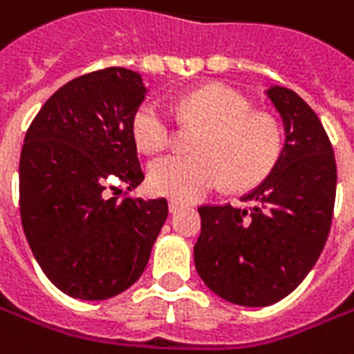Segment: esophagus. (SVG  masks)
I'll return each instance as SVG.
<instances>
[{"label": "esophagus", "mask_w": 354, "mask_h": 354, "mask_svg": "<svg viewBox=\"0 0 354 354\" xmlns=\"http://www.w3.org/2000/svg\"><path fill=\"white\" fill-rule=\"evenodd\" d=\"M168 207H170V212H172V214H176L178 209H182V207H184V203L178 200H170L168 201Z\"/></svg>", "instance_id": "obj_1"}]
</instances>
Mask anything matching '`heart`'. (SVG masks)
Listing matches in <instances>:
<instances>
[{"label":"heart","instance_id":"obj_1","mask_svg":"<svg viewBox=\"0 0 354 354\" xmlns=\"http://www.w3.org/2000/svg\"><path fill=\"white\" fill-rule=\"evenodd\" d=\"M184 127L201 129L192 145L196 156H165L149 168L156 194L194 201L219 188L249 189L268 176L282 151V131L266 113L225 86H205L174 105ZM131 133L142 153L166 151L174 140V119L156 100H145L131 119Z\"/></svg>","mask_w":354,"mask_h":354}]
</instances>
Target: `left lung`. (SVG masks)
Here are the masks:
<instances>
[{
	"label": "left lung",
	"mask_w": 354,
	"mask_h": 354,
	"mask_svg": "<svg viewBox=\"0 0 354 354\" xmlns=\"http://www.w3.org/2000/svg\"><path fill=\"white\" fill-rule=\"evenodd\" d=\"M266 95L284 123L274 168L241 200L250 207L201 205L194 247L200 278L237 306H272L299 286L331 229L337 165L319 117L298 93L272 86Z\"/></svg>",
	"instance_id": "1"
}]
</instances>
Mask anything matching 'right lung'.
<instances>
[{"label":"right lung","mask_w":354,"mask_h":354,"mask_svg":"<svg viewBox=\"0 0 354 354\" xmlns=\"http://www.w3.org/2000/svg\"><path fill=\"white\" fill-rule=\"evenodd\" d=\"M140 74L104 68L56 90L27 129L19 212L46 278L72 298L107 299L142 274L168 201L109 198L145 180L131 119L145 100Z\"/></svg>","instance_id":"1"}]
</instances>
